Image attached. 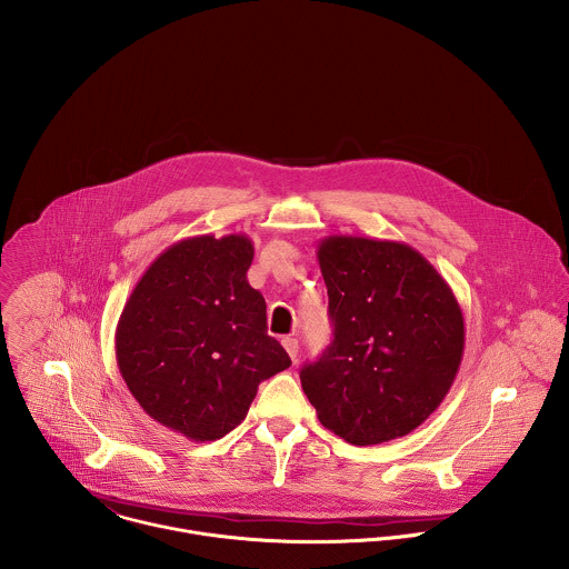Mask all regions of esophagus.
<instances>
[{
	"label": "esophagus",
	"mask_w": 569,
	"mask_h": 569,
	"mask_svg": "<svg viewBox=\"0 0 569 569\" xmlns=\"http://www.w3.org/2000/svg\"><path fill=\"white\" fill-rule=\"evenodd\" d=\"M282 346H284V350L289 352V357L296 361V359H298V350H300L298 339H293V337H282Z\"/></svg>",
	"instance_id": "esophagus-1"
}]
</instances>
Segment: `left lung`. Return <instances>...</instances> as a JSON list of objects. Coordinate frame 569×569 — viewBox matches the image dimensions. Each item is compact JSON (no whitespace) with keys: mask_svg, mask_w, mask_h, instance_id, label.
<instances>
[{"mask_svg":"<svg viewBox=\"0 0 569 569\" xmlns=\"http://www.w3.org/2000/svg\"><path fill=\"white\" fill-rule=\"evenodd\" d=\"M332 341L300 372L320 422L350 445L407 436L442 403L465 352L462 309L413 247L328 237L318 247Z\"/></svg>","mask_w":569,"mask_h":569,"instance_id":"1","label":"left lung"}]
</instances>
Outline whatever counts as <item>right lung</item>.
I'll list each match as a JSON object with an SVG mask.
<instances>
[{
	"instance_id": "right-lung-1",
	"label": "right lung",
	"mask_w": 569,
	"mask_h": 569,
	"mask_svg": "<svg viewBox=\"0 0 569 569\" xmlns=\"http://www.w3.org/2000/svg\"><path fill=\"white\" fill-rule=\"evenodd\" d=\"M244 234L183 239L131 291L116 328L120 375L142 409L194 442L241 425L258 383L287 370L267 335V305L249 287Z\"/></svg>"
}]
</instances>
